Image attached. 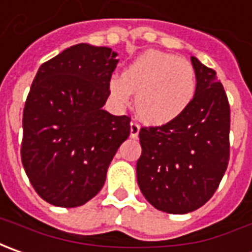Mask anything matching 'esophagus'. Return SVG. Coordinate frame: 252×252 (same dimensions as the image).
Returning a JSON list of instances; mask_svg holds the SVG:
<instances>
[{
    "instance_id": "esophagus-1",
    "label": "esophagus",
    "mask_w": 252,
    "mask_h": 252,
    "mask_svg": "<svg viewBox=\"0 0 252 252\" xmlns=\"http://www.w3.org/2000/svg\"><path fill=\"white\" fill-rule=\"evenodd\" d=\"M139 129H141V126H139L138 123H135V121H132V123L129 124L131 138H136V136H138V134H139Z\"/></svg>"
}]
</instances>
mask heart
<instances>
[{
	"label": "heart",
	"mask_w": 252,
	"mask_h": 252,
	"mask_svg": "<svg viewBox=\"0 0 252 252\" xmlns=\"http://www.w3.org/2000/svg\"><path fill=\"white\" fill-rule=\"evenodd\" d=\"M109 91L121 106L135 93L134 107L139 118L152 126H163L180 117L191 104L196 74L187 60L149 50L126 65L121 78L110 79Z\"/></svg>",
	"instance_id": "b5f03b06"
}]
</instances>
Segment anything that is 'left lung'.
I'll use <instances>...</instances> for the list:
<instances>
[{
    "label": "left lung",
    "instance_id": "left-lung-1",
    "mask_svg": "<svg viewBox=\"0 0 252 252\" xmlns=\"http://www.w3.org/2000/svg\"><path fill=\"white\" fill-rule=\"evenodd\" d=\"M191 63L196 92L188 109L160 126H143L136 180L148 202L161 212L183 215L215 194L230 158V106L216 72Z\"/></svg>",
    "mask_w": 252,
    "mask_h": 252
}]
</instances>
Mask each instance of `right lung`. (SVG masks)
<instances>
[{
  "label": "right lung",
  "instance_id": "add662e5",
  "mask_svg": "<svg viewBox=\"0 0 252 252\" xmlns=\"http://www.w3.org/2000/svg\"><path fill=\"white\" fill-rule=\"evenodd\" d=\"M116 57L109 47L81 43L41 64L33 79L21 156L31 184L48 204L75 208L92 199L129 136L131 118L103 110Z\"/></svg>",
  "mask_w": 252,
  "mask_h": 252
}]
</instances>
